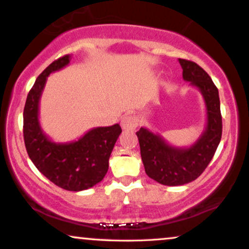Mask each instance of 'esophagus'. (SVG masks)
I'll use <instances>...</instances> for the list:
<instances>
[{
    "label": "esophagus",
    "instance_id": "obj_1",
    "mask_svg": "<svg viewBox=\"0 0 249 249\" xmlns=\"http://www.w3.org/2000/svg\"><path fill=\"white\" fill-rule=\"evenodd\" d=\"M138 124V118L136 116H125L122 121V127L126 131L134 130Z\"/></svg>",
    "mask_w": 249,
    "mask_h": 249
}]
</instances>
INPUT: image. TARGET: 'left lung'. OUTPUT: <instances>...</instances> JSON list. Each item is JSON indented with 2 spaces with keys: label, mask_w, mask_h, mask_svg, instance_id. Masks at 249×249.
<instances>
[{
  "label": "left lung",
  "mask_w": 249,
  "mask_h": 249,
  "mask_svg": "<svg viewBox=\"0 0 249 249\" xmlns=\"http://www.w3.org/2000/svg\"><path fill=\"white\" fill-rule=\"evenodd\" d=\"M182 78L198 88L206 105L207 123L204 132L192 146H172L158 133L141 127L136 132L145 172L166 186H179L196 180L208 166L222 133L219 91L211 77L196 63L179 58Z\"/></svg>",
  "instance_id": "left-lung-1"
}]
</instances>
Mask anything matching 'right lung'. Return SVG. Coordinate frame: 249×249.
<instances>
[{"instance_id":"add662e5","label":"right lung","mask_w":249,"mask_h":249,"mask_svg":"<svg viewBox=\"0 0 249 249\" xmlns=\"http://www.w3.org/2000/svg\"><path fill=\"white\" fill-rule=\"evenodd\" d=\"M70 55L56 59L37 77L27 97L23 111V137L31 161L43 176L67 191L88 190L95 186L107 174L108 158L122 128L93 127L78 141L55 142L43 132L38 121L39 99L48 76L67 67Z\"/></svg>"}]
</instances>
